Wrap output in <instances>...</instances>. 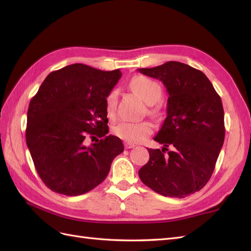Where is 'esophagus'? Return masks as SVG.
Instances as JSON below:
<instances>
[{"instance_id":"esophagus-1","label":"esophagus","mask_w":251,"mask_h":251,"mask_svg":"<svg viewBox=\"0 0 251 251\" xmlns=\"http://www.w3.org/2000/svg\"><path fill=\"white\" fill-rule=\"evenodd\" d=\"M124 146H125V148H126V149H133V148H135V147H136L134 143H132V142H127V141H125V142H124Z\"/></svg>"}]
</instances>
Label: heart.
<instances>
[{"mask_svg": "<svg viewBox=\"0 0 251 251\" xmlns=\"http://www.w3.org/2000/svg\"><path fill=\"white\" fill-rule=\"evenodd\" d=\"M130 87L147 104L157 103L162 96V89L158 82L146 76H136L131 82ZM117 91L112 90L105 97V109L109 115H113L117 104ZM151 114H156L157 110H151ZM153 132V126L149 121L130 123L120 121L113 126L112 133L116 137L127 142H140L146 139Z\"/></svg>", "mask_w": 251, "mask_h": 251, "instance_id": "heart-1", "label": "heart"}]
</instances>
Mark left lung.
I'll list each match as a JSON object with an SVG mask.
<instances>
[{
	"label": "left lung",
	"mask_w": 251,
	"mask_h": 251,
	"mask_svg": "<svg viewBox=\"0 0 251 251\" xmlns=\"http://www.w3.org/2000/svg\"><path fill=\"white\" fill-rule=\"evenodd\" d=\"M138 71L162 81L169 93L166 118L154 138L163 148L148 150L150 160L139 177L158 194L184 198L199 192L214 173L225 137L221 98L206 75L183 63Z\"/></svg>",
	"instance_id": "8db88e82"
}]
</instances>
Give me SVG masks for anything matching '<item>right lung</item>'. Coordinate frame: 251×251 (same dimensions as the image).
Instances as JSON below:
<instances>
[{
  "instance_id": "add662e5",
  "label": "right lung",
  "mask_w": 251,
  "mask_h": 251,
  "mask_svg": "<svg viewBox=\"0 0 251 251\" xmlns=\"http://www.w3.org/2000/svg\"><path fill=\"white\" fill-rule=\"evenodd\" d=\"M121 77L119 69L101 71L73 64L51 72L29 103L26 142L40 178L51 191L78 196L108 176L124 151L109 133L105 97ZM100 137L91 146L88 137Z\"/></svg>"
}]
</instances>
